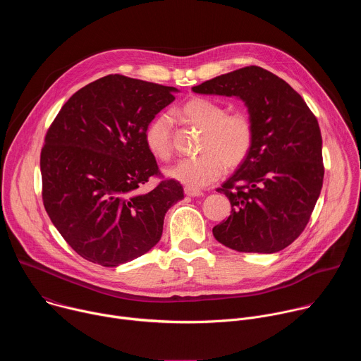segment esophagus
<instances>
[{"label": "esophagus", "mask_w": 361, "mask_h": 361, "mask_svg": "<svg viewBox=\"0 0 361 361\" xmlns=\"http://www.w3.org/2000/svg\"><path fill=\"white\" fill-rule=\"evenodd\" d=\"M184 192H185V195H188V197H200V195H202V191H200V190H197V188H191V187H185V188H184Z\"/></svg>", "instance_id": "esophagus-1"}]
</instances>
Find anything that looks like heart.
Wrapping results in <instances>:
<instances>
[{
	"label": "heart",
	"instance_id": "b5f03b06",
	"mask_svg": "<svg viewBox=\"0 0 361 361\" xmlns=\"http://www.w3.org/2000/svg\"><path fill=\"white\" fill-rule=\"evenodd\" d=\"M220 102L192 97L174 110L183 123L202 130L200 156L183 159L166 170V174L185 187L200 188L219 180L227 166L237 167L248 156L254 141V127L245 113L226 114ZM144 141L148 151L159 160H169L173 152L171 120L160 114L145 128Z\"/></svg>",
	"mask_w": 361,
	"mask_h": 361
}]
</instances>
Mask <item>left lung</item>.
Returning a JSON list of instances; mask_svg holds the SVG:
<instances>
[{"label": "left lung", "mask_w": 361, "mask_h": 361, "mask_svg": "<svg viewBox=\"0 0 361 361\" xmlns=\"http://www.w3.org/2000/svg\"><path fill=\"white\" fill-rule=\"evenodd\" d=\"M197 94L240 98L254 127L247 159L223 183L231 214L216 240L241 252H277L305 228L324 167L317 118L301 95L273 73L250 66L192 87Z\"/></svg>", "instance_id": "8db88e82"}]
</instances>
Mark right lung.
<instances>
[{
	"label": "right lung",
	"instance_id": "obj_1",
	"mask_svg": "<svg viewBox=\"0 0 361 361\" xmlns=\"http://www.w3.org/2000/svg\"><path fill=\"white\" fill-rule=\"evenodd\" d=\"M174 92L111 74L78 90L51 124L39 160L44 207L82 259L117 267L145 254L160 241L169 209L184 198L176 180L141 190L159 174L145 128Z\"/></svg>",
	"mask_w": 361,
	"mask_h": 361
}]
</instances>
